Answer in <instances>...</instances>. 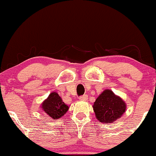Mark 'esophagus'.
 Instances as JSON below:
<instances>
[{
	"mask_svg": "<svg viewBox=\"0 0 156 156\" xmlns=\"http://www.w3.org/2000/svg\"><path fill=\"white\" fill-rule=\"evenodd\" d=\"M80 100H82V101H86L87 99V95H83V96H80Z\"/></svg>",
	"mask_w": 156,
	"mask_h": 156,
	"instance_id": "1",
	"label": "esophagus"
}]
</instances>
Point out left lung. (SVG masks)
Masks as SVG:
<instances>
[{
  "mask_svg": "<svg viewBox=\"0 0 156 156\" xmlns=\"http://www.w3.org/2000/svg\"><path fill=\"white\" fill-rule=\"evenodd\" d=\"M93 108L99 122L110 124L122 116L125 112L126 104L122 98L107 89L97 97Z\"/></svg>",
  "mask_w": 156,
  "mask_h": 156,
  "instance_id": "8db88e82",
  "label": "left lung"
}]
</instances>
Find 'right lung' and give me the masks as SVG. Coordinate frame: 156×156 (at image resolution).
<instances>
[{
    "label": "right lung",
    "instance_id": "1",
    "mask_svg": "<svg viewBox=\"0 0 156 156\" xmlns=\"http://www.w3.org/2000/svg\"><path fill=\"white\" fill-rule=\"evenodd\" d=\"M41 108L53 119L63 116L69 108L56 92L51 93L48 97L42 103Z\"/></svg>",
    "mask_w": 156,
    "mask_h": 156
}]
</instances>
